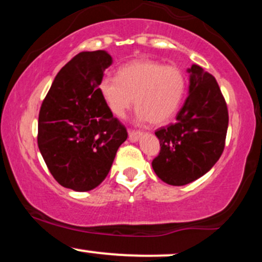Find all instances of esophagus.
<instances>
[{
	"label": "esophagus",
	"instance_id": "1",
	"mask_svg": "<svg viewBox=\"0 0 262 262\" xmlns=\"http://www.w3.org/2000/svg\"><path fill=\"white\" fill-rule=\"evenodd\" d=\"M128 134H129V139H130L132 141L139 140L140 137H141V132H139V130H133V129H129Z\"/></svg>",
	"mask_w": 262,
	"mask_h": 262
}]
</instances>
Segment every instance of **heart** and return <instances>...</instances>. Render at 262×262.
<instances>
[{
	"label": "heart",
	"instance_id": "obj_1",
	"mask_svg": "<svg viewBox=\"0 0 262 262\" xmlns=\"http://www.w3.org/2000/svg\"><path fill=\"white\" fill-rule=\"evenodd\" d=\"M186 86L185 74L176 66L135 60L119 68L117 77H102L98 92L116 117L124 116L135 97L138 117L159 125L169 122L179 110Z\"/></svg>",
	"mask_w": 262,
	"mask_h": 262
}]
</instances>
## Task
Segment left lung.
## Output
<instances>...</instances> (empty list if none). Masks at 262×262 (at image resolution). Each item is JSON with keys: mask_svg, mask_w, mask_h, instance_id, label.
Instances as JSON below:
<instances>
[{"mask_svg": "<svg viewBox=\"0 0 262 262\" xmlns=\"http://www.w3.org/2000/svg\"><path fill=\"white\" fill-rule=\"evenodd\" d=\"M188 73V97L176 122L155 132L160 152L152 169L172 186L187 185L214 166L224 150L229 122L217 80L198 65H192Z\"/></svg>", "mask_w": 262, "mask_h": 262, "instance_id": "left-lung-1", "label": "left lung"}]
</instances>
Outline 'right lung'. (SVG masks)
<instances>
[{"label": "right lung", "instance_id": "add662e5", "mask_svg": "<svg viewBox=\"0 0 262 262\" xmlns=\"http://www.w3.org/2000/svg\"><path fill=\"white\" fill-rule=\"evenodd\" d=\"M112 56L104 50L74 56L54 79L38 123V146L54 179L86 192L106 179L127 129L104 103L98 83Z\"/></svg>", "mask_w": 262, "mask_h": 262}]
</instances>
